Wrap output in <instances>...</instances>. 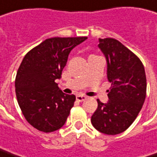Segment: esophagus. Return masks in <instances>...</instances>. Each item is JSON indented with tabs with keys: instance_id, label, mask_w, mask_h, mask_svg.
Returning a JSON list of instances; mask_svg holds the SVG:
<instances>
[{
	"instance_id": "34e87169",
	"label": "esophagus",
	"mask_w": 157,
	"mask_h": 157,
	"mask_svg": "<svg viewBox=\"0 0 157 157\" xmlns=\"http://www.w3.org/2000/svg\"><path fill=\"white\" fill-rule=\"evenodd\" d=\"M86 99H87V97L84 96V95H81V94L76 95V100H77L78 101H85Z\"/></svg>"
}]
</instances>
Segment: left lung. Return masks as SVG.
Here are the masks:
<instances>
[{"label":"left lung","mask_w":157,"mask_h":157,"mask_svg":"<svg viewBox=\"0 0 157 157\" xmlns=\"http://www.w3.org/2000/svg\"><path fill=\"white\" fill-rule=\"evenodd\" d=\"M99 48L107 61V77L111 87L109 101L92 116V124L100 132L117 135L125 131L137 117L147 94L145 68L133 52L114 38H99Z\"/></svg>","instance_id":"obj_1"}]
</instances>
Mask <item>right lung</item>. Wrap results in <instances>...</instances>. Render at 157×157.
Here are the masks:
<instances>
[{
  "label": "right lung",
  "mask_w": 157,
  "mask_h": 157,
  "mask_svg": "<svg viewBox=\"0 0 157 157\" xmlns=\"http://www.w3.org/2000/svg\"><path fill=\"white\" fill-rule=\"evenodd\" d=\"M86 36L51 37L27 53L17 72L15 91L18 103L27 121L39 131L49 133L64 125L75 96L59 90L71 50Z\"/></svg>",
  "instance_id": "obj_1"
}]
</instances>
